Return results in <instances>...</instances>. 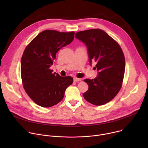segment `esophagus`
<instances>
[{
    "label": "esophagus",
    "instance_id": "1",
    "mask_svg": "<svg viewBox=\"0 0 148 148\" xmlns=\"http://www.w3.org/2000/svg\"><path fill=\"white\" fill-rule=\"evenodd\" d=\"M81 80V79H80V78H76V77L74 78V82H78V81H80Z\"/></svg>",
    "mask_w": 148,
    "mask_h": 148
}]
</instances>
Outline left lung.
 <instances>
[{"instance_id": "8db88e82", "label": "left lung", "mask_w": 148, "mask_h": 148, "mask_svg": "<svg viewBox=\"0 0 148 148\" xmlns=\"http://www.w3.org/2000/svg\"><path fill=\"white\" fill-rule=\"evenodd\" d=\"M86 45L90 64L97 62L98 76L86 79L88 90L83 94L90 103L102 105L111 101L121 88L125 69L123 51L117 42L101 29H90L75 33Z\"/></svg>"}]
</instances>
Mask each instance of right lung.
I'll return each mask as SVG.
<instances>
[{
	"label": "right lung",
	"mask_w": 148,
	"mask_h": 148,
	"mask_svg": "<svg viewBox=\"0 0 148 148\" xmlns=\"http://www.w3.org/2000/svg\"><path fill=\"white\" fill-rule=\"evenodd\" d=\"M74 32L46 30L40 33L26 47L21 59V76L24 89L39 106L50 107L64 98L66 88L73 82L70 76L53 73L50 67L56 53L74 38Z\"/></svg>",
	"instance_id": "1"
}]
</instances>
